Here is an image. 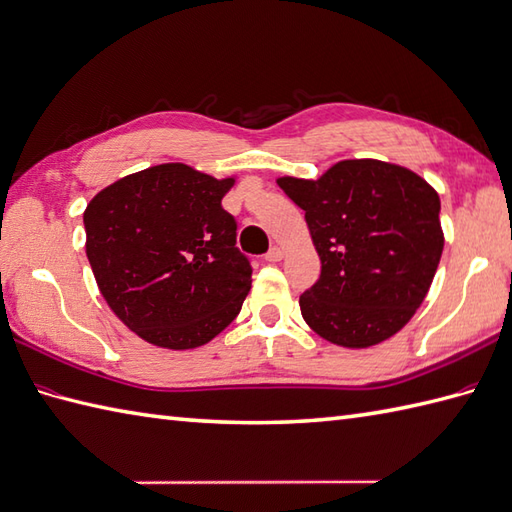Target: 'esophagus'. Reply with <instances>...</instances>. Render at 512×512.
<instances>
[{
  "label": "esophagus",
  "instance_id": "1",
  "mask_svg": "<svg viewBox=\"0 0 512 512\" xmlns=\"http://www.w3.org/2000/svg\"><path fill=\"white\" fill-rule=\"evenodd\" d=\"M281 259H283V248L272 246L270 253L266 255V261H270V264H277V261H281Z\"/></svg>",
  "mask_w": 512,
  "mask_h": 512
}]
</instances>
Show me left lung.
<instances>
[{
  "mask_svg": "<svg viewBox=\"0 0 512 512\" xmlns=\"http://www.w3.org/2000/svg\"><path fill=\"white\" fill-rule=\"evenodd\" d=\"M277 185L305 211L320 257V279L299 299L310 329L366 349L406 327L445 246L436 189L379 159H344L318 178L279 176Z\"/></svg>",
  "mask_w": 512,
  "mask_h": 512,
  "instance_id": "1",
  "label": "left lung"
}]
</instances>
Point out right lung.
<instances>
[{"label": "right lung", "mask_w": 512, "mask_h": 512, "mask_svg": "<svg viewBox=\"0 0 512 512\" xmlns=\"http://www.w3.org/2000/svg\"><path fill=\"white\" fill-rule=\"evenodd\" d=\"M237 176L161 163L104 187L82 213L85 251L113 314L154 347L185 351L240 314L251 264L222 198Z\"/></svg>", "instance_id": "right-lung-1"}]
</instances>
